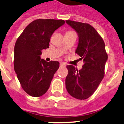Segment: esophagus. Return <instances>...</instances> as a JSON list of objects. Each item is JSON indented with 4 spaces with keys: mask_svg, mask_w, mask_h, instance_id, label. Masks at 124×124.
Segmentation results:
<instances>
[{
    "mask_svg": "<svg viewBox=\"0 0 124 124\" xmlns=\"http://www.w3.org/2000/svg\"><path fill=\"white\" fill-rule=\"evenodd\" d=\"M60 67H65L66 65H65V64H64V63H63V62H61L60 64Z\"/></svg>",
    "mask_w": 124,
    "mask_h": 124,
    "instance_id": "esophagus-1",
    "label": "esophagus"
}]
</instances>
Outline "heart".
<instances>
[{
	"mask_svg": "<svg viewBox=\"0 0 124 124\" xmlns=\"http://www.w3.org/2000/svg\"><path fill=\"white\" fill-rule=\"evenodd\" d=\"M66 33H67V32H66Z\"/></svg>",
	"mask_w": 124,
	"mask_h": 124,
	"instance_id": "obj_1",
	"label": "heart"
}]
</instances>
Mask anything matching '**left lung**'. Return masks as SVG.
<instances>
[{"instance_id":"obj_1","label":"left lung","mask_w":124,"mask_h":124,"mask_svg":"<svg viewBox=\"0 0 124 124\" xmlns=\"http://www.w3.org/2000/svg\"><path fill=\"white\" fill-rule=\"evenodd\" d=\"M65 22L78 34V44L75 53L84 63L79 71L73 65H67L68 74L65 78V86L72 97L84 100L94 93L103 79L108 60L105 44L89 24L71 20Z\"/></svg>"}]
</instances>
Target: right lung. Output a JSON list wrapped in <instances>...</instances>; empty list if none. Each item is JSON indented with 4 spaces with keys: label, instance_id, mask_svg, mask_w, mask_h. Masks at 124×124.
Instances as JSON below:
<instances>
[{
    "label": "right lung",
    "instance_id": "right-lung-1",
    "mask_svg": "<svg viewBox=\"0 0 124 124\" xmlns=\"http://www.w3.org/2000/svg\"><path fill=\"white\" fill-rule=\"evenodd\" d=\"M64 23L63 20H34L24 29L15 43V72L23 89L32 97H40L46 93L59 69V62H46L41 59V55L42 50L49 48L53 33Z\"/></svg>",
    "mask_w": 124,
    "mask_h": 124
}]
</instances>
